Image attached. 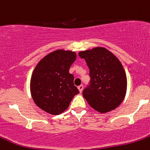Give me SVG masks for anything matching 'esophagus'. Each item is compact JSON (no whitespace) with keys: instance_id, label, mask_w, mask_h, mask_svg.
<instances>
[{"instance_id":"esophagus-1","label":"esophagus","mask_w":150,"mask_h":150,"mask_svg":"<svg viewBox=\"0 0 150 150\" xmlns=\"http://www.w3.org/2000/svg\"><path fill=\"white\" fill-rule=\"evenodd\" d=\"M78 90H79V91L80 92H82V91H83V86L82 85H80V86H78Z\"/></svg>"}]
</instances>
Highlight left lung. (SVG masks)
<instances>
[{
  "instance_id": "left-lung-1",
  "label": "left lung",
  "mask_w": 150,
  "mask_h": 150,
  "mask_svg": "<svg viewBox=\"0 0 150 150\" xmlns=\"http://www.w3.org/2000/svg\"><path fill=\"white\" fill-rule=\"evenodd\" d=\"M78 55L89 69L90 84L83 91L88 105L102 114L117 108L127 91V77L120 60L105 47L81 51Z\"/></svg>"
}]
</instances>
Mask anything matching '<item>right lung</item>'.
<instances>
[{
    "instance_id": "right-lung-1",
    "label": "right lung",
    "mask_w": 150,
    "mask_h": 150,
    "mask_svg": "<svg viewBox=\"0 0 150 150\" xmlns=\"http://www.w3.org/2000/svg\"><path fill=\"white\" fill-rule=\"evenodd\" d=\"M76 59L70 50H57L39 62L30 78L32 98L42 110L59 115L67 109L73 97L79 93L74 86V76L69 72Z\"/></svg>"
}]
</instances>
